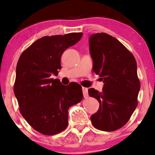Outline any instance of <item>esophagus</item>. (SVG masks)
<instances>
[{
	"label": "esophagus",
	"mask_w": 155,
	"mask_h": 155,
	"mask_svg": "<svg viewBox=\"0 0 155 155\" xmlns=\"http://www.w3.org/2000/svg\"><path fill=\"white\" fill-rule=\"evenodd\" d=\"M82 91H83V95L84 97H88V89L86 87H82Z\"/></svg>",
	"instance_id": "34e87169"
}]
</instances>
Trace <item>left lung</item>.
Masks as SVG:
<instances>
[{
  "label": "left lung",
  "mask_w": 155,
  "mask_h": 155,
  "mask_svg": "<svg viewBox=\"0 0 155 155\" xmlns=\"http://www.w3.org/2000/svg\"><path fill=\"white\" fill-rule=\"evenodd\" d=\"M89 42L93 71L104 83L102 91L88 90L99 102L91 121L97 130L112 132L127 124L137 106L140 82L137 62L132 53L110 35L92 34Z\"/></svg>",
  "instance_id": "left-lung-1"
}]
</instances>
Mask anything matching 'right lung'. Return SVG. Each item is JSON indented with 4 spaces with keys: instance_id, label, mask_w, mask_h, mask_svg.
I'll use <instances>...</instances> for the list:
<instances>
[{
    "instance_id": "1",
    "label": "right lung",
    "mask_w": 155,
    "mask_h": 155,
    "mask_svg": "<svg viewBox=\"0 0 155 155\" xmlns=\"http://www.w3.org/2000/svg\"><path fill=\"white\" fill-rule=\"evenodd\" d=\"M82 33L38 39L19 57L14 94L22 116L35 130L45 135L61 132L68 126V110L83 99L81 86L62 85L57 79L64 51L81 39Z\"/></svg>"
}]
</instances>
